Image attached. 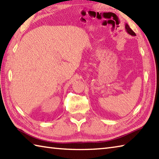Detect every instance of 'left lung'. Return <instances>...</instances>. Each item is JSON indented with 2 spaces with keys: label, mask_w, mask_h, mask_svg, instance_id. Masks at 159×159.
<instances>
[{
  "label": "left lung",
  "mask_w": 159,
  "mask_h": 159,
  "mask_svg": "<svg viewBox=\"0 0 159 159\" xmlns=\"http://www.w3.org/2000/svg\"><path fill=\"white\" fill-rule=\"evenodd\" d=\"M125 29H126V31L127 32V33L129 34H130V35H131V36H136V34H135V33H134V32L131 29V28L129 27V25L127 24H125Z\"/></svg>",
  "instance_id": "left-lung-1"
}]
</instances>
